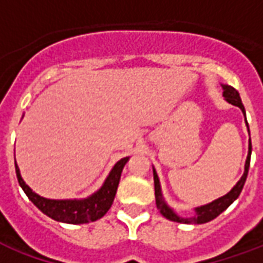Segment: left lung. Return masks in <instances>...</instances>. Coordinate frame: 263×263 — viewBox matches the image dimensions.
<instances>
[{
    "label": "left lung",
    "instance_id": "1",
    "mask_svg": "<svg viewBox=\"0 0 263 263\" xmlns=\"http://www.w3.org/2000/svg\"><path fill=\"white\" fill-rule=\"evenodd\" d=\"M222 87V97L226 98V101H228L232 105H235L238 108L242 111L243 117H245V108H243L242 101H241V97H239V92L234 88V87L228 86V84H221ZM245 122H247V118H245ZM247 128H248L249 134V126L248 122H247ZM251 152H252V146H251V134H249V146H248V156H247V160H245V167H243V175L241 176V179L238 180L237 184L222 197H218L213 200L211 203L204 204V205H200V207H196L194 209V214L189 215V217H182L179 215L172 209L169 204L166 203L165 198H163V194H162V187H160L159 177H158V173L155 171L154 167V183H155V198H156V207L160 211V214L166 217L167 220L175 221V222H180V224H204V222H209V221L214 220L215 217L227 210L230 205H231L235 200L238 198V196L242 192L243 184H245V180H247V176H248V169H249V162H251Z\"/></svg>",
    "mask_w": 263,
    "mask_h": 263
}]
</instances>
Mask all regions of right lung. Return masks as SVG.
Returning <instances> with one entry per match:
<instances>
[{
  "label": "right lung",
  "instance_id": "right-lung-1",
  "mask_svg": "<svg viewBox=\"0 0 263 263\" xmlns=\"http://www.w3.org/2000/svg\"><path fill=\"white\" fill-rule=\"evenodd\" d=\"M128 160H129V156L118 160L108 173L107 179L104 180L103 186L98 189L96 193H92L91 196L86 198L53 200V198L42 197L35 193L24 182V179L21 176L20 167L16 165V160H15V171H16V177H18V182H20L22 190L43 214L53 218L54 221L66 222V224H87L91 221L100 220L112 205L115 193L118 189V183H120L121 173Z\"/></svg>",
  "mask_w": 263,
  "mask_h": 263
}]
</instances>
